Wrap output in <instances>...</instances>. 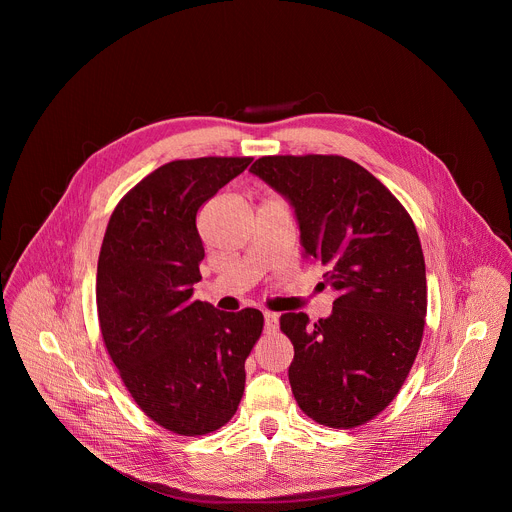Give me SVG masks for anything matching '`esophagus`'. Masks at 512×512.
<instances>
[{
	"label": "esophagus",
	"mask_w": 512,
	"mask_h": 512,
	"mask_svg": "<svg viewBox=\"0 0 512 512\" xmlns=\"http://www.w3.org/2000/svg\"><path fill=\"white\" fill-rule=\"evenodd\" d=\"M277 324H279V316L275 312H265V330L275 332Z\"/></svg>",
	"instance_id": "esophagus-1"
}]
</instances>
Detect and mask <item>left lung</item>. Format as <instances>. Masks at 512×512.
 <instances>
[{"instance_id": "obj_1", "label": "left lung", "mask_w": 512, "mask_h": 512, "mask_svg": "<svg viewBox=\"0 0 512 512\" xmlns=\"http://www.w3.org/2000/svg\"><path fill=\"white\" fill-rule=\"evenodd\" d=\"M251 172L296 208L304 253L338 294L330 318H279L294 344L291 391L320 425L369 423L397 397L423 338L427 281L413 218L342 156H263Z\"/></svg>"}]
</instances>
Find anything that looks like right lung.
Returning <instances> with one entry per match:
<instances>
[{
  "label": "right lung",
  "instance_id": "add662e5",
  "mask_svg": "<svg viewBox=\"0 0 512 512\" xmlns=\"http://www.w3.org/2000/svg\"><path fill=\"white\" fill-rule=\"evenodd\" d=\"M253 158L174 160L115 206L97 265L105 348L133 401L178 435H206L237 413L245 360L263 332L255 308L194 300L204 259L196 214Z\"/></svg>",
  "mask_w": 512,
  "mask_h": 512
}]
</instances>
